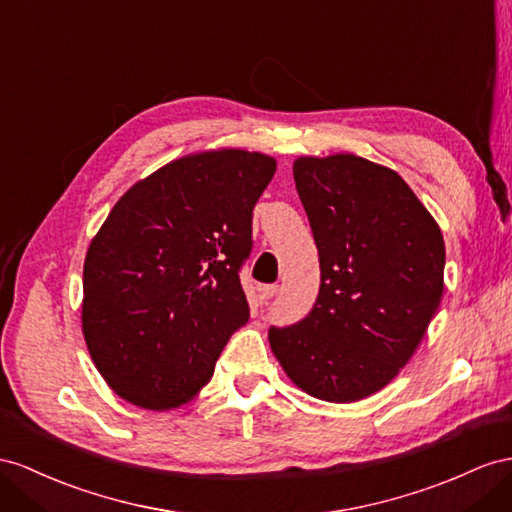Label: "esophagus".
<instances>
[{
    "label": "esophagus",
    "mask_w": 512,
    "mask_h": 512,
    "mask_svg": "<svg viewBox=\"0 0 512 512\" xmlns=\"http://www.w3.org/2000/svg\"><path fill=\"white\" fill-rule=\"evenodd\" d=\"M277 292H279V285H277V283L264 285V287H261V298H264V300H270V298L277 296Z\"/></svg>",
    "instance_id": "34e87169"
}]
</instances>
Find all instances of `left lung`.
Returning a JSON list of instances; mask_svg holds the SVG:
<instances>
[{"instance_id": "1", "label": "left lung", "mask_w": 512, "mask_h": 512, "mask_svg": "<svg viewBox=\"0 0 512 512\" xmlns=\"http://www.w3.org/2000/svg\"><path fill=\"white\" fill-rule=\"evenodd\" d=\"M294 181L320 292L303 320L270 326L268 339L309 396L357 402L383 389L426 335L443 294V235L398 173L363 157H298Z\"/></svg>"}]
</instances>
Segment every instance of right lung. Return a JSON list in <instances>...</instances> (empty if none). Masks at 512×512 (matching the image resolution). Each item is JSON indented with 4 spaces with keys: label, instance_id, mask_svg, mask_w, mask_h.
Segmentation results:
<instances>
[{
    "label": "right lung",
    "instance_id": "obj_1",
    "mask_svg": "<svg viewBox=\"0 0 512 512\" xmlns=\"http://www.w3.org/2000/svg\"><path fill=\"white\" fill-rule=\"evenodd\" d=\"M277 162L240 149L181 157L131 186L84 261V337L127 402L164 411L212 381L251 309L240 270Z\"/></svg>",
    "mask_w": 512,
    "mask_h": 512
}]
</instances>
